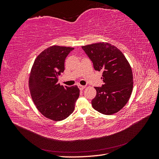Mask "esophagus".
<instances>
[{"instance_id":"obj_1","label":"esophagus","mask_w":159,"mask_h":159,"mask_svg":"<svg viewBox=\"0 0 159 159\" xmlns=\"http://www.w3.org/2000/svg\"><path fill=\"white\" fill-rule=\"evenodd\" d=\"M78 88H79V89L80 90H83V89H84L85 88V86L81 85H78Z\"/></svg>"}]
</instances>
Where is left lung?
Segmentation results:
<instances>
[{
    "label": "left lung",
    "instance_id": "left-lung-1",
    "mask_svg": "<svg viewBox=\"0 0 159 159\" xmlns=\"http://www.w3.org/2000/svg\"><path fill=\"white\" fill-rule=\"evenodd\" d=\"M81 48L93 62L94 69L103 71L104 84L95 87L97 94L91 101L93 109L104 115L117 113L128 102L133 91L131 66L123 53L109 43H95Z\"/></svg>",
    "mask_w": 159,
    "mask_h": 159
}]
</instances>
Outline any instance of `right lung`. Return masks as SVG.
<instances>
[{
  "label": "right lung",
  "instance_id": "add662e5",
  "mask_svg": "<svg viewBox=\"0 0 159 159\" xmlns=\"http://www.w3.org/2000/svg\"><path fill=\"white\" fill-rule=\"evenodd\" d=\"M74 49L59 46L48 48L37 56L30 71L29 89L33 102L44 117L53 121H61L73 113L79 98L78 86L57 83L65 69V59Z\"/></svg>",
  "mask_w": 159,
  "mask_h": 159
}]
</instances>
